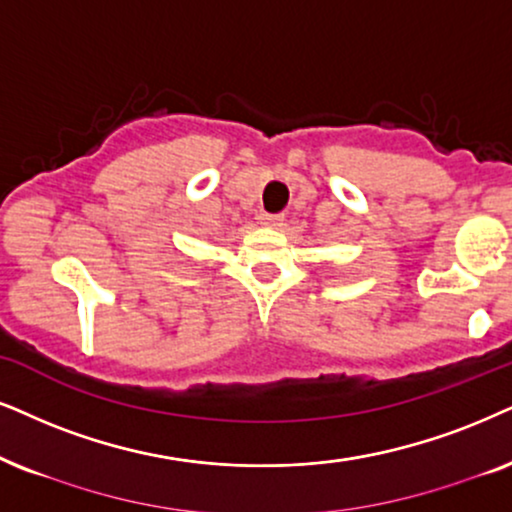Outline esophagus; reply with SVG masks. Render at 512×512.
<instances>
[{
	"label": "esophagus",
	"instance_id": "1",
	"mask_svg": "<svg viewBox=\"0 0 512 512\" xmlns=\"http://www.w3.org/2000/svg\"><path fill=\"white\" fill-rule=\"evenodd\" d=\"M283 222H286V217L283 215H267V212L262 215V224L271 226V229H278V226H283Z\"/></svg>",
	"mask_w": 512,
	"mask_h": 512
}]
</instances>
